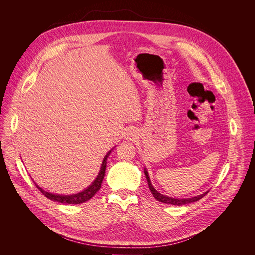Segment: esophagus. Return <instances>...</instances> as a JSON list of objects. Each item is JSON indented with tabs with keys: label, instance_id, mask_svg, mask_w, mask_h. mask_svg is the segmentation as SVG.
<instances>
[{
	"label": "esophagus",
	"instance_id": "obj_1",
	"mask_svg": "<svg viewBox=\"0 0 255 255\" xmlns=\"http://www.w3.org/2000/svg\"><path fill=\"white\" fill-rule=\"evenodd\" d=\"M126 135H127V138L130 139V140L135 139V133H134V131H132V130H128L127 133H126Z\"/></svg>",
	"mask_w": 255,
	"mask_h": 255
}]
</instances>
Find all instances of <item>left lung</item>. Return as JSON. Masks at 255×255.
Instances as JSON below:
<instances>
[{
	"instance_id": "obj_1",
	"label": "left lung",
	"mask_w": 255,
	"mask_h": 255,
	"mask_svg": "<svg viewBox=\"0 0 255 255\" xmlns=\"http://www.w3.org/2000/svg\"><path fill=\"white\" fill-rule=\"evenodd\" d=\"M145 175H146V179H147V183H148V187L150 189V192L152 193L153 197L161 202V203H164V204H169V205H175V206H180V205H186V204H189V203H194V202H197L199 201L200 199H202L204 196H206L208 194V192L200 195V196H197V197H193V198H189V199H174V198H169L167 196H163L162 194L158 193L154 188L153 186L151 185V181H150V178H149V175H148V172L146 171V169H145Z\"/></svg>"
}]
</instances>
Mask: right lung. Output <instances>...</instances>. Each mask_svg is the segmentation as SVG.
<instances>
[{"mask_svg": "<svg viewBox=\"0 0 255 255\" xmlns=\"http://www.w3.org/2000/svg\"><path fill=\"white\" fill-rule=\"evenodd\" d=\"M111 150L109 151L107 153V155L104 157V160H103V163H102V166H101V170H100L97 178L94 180V183L89 188H87L85 191H83V192H81L79 194L70 195V196H61V195H55V194H51V193H48L46 191H43L38 186H36V187L39 189V191L47 199L55 201V202H58V203H62V204H82V203H85V202L91 200L96 195V193L100 190L101 185H102V181H103V178H104V175H105L107 158H108L109 154L111 153Z\"/></svg>", "mask_w": 255, "mask_h": 255, "instance_id": "obj_1", "label": "right lung"}]
</instances>
